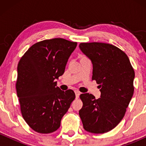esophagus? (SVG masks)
<instances>
[{
  "label": "esophagus",
  "mask_w": 146,
  "mask_h": 146,
  "mask_svg": "<svg viewBox=\"0 0 146 146\" xmlns=\"http://www.w3.org/2000/svg\"><path fill=\"white\" fill-rule=\"evenodd\" d=\"M75 96H76V98L78 99V98H79V96H80V93L78 91V90H75Z\"/></svg>",
  "instance_id": "1"
}]
</instances>
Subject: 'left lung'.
<instances>
[{"label":"left lung","instance_id":"8db88e82","mask_svg":"<svg viewBox=\"0 0 146 146\" xmlns=\"http://www.w3.org/2000/svg\"><path fill=\"white\" fill-rule=\"evenodd\" d=\"M80 49L93 64V77L100 88L95 99L80 95L83 106L79 111L87 132L103 134L115 128L124 117L134 93L135 71L128 57L114 45L101 42L80 43Z\"/></svg>","mask_w":146,"mask_h":146}]
</instances>
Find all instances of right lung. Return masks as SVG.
Wrapping results in <instances>:
<instances>
[{"instance_id": "right-lung-1", "label": "right lung", "mask_w": 146, "mask_h": 146, "mask_svg": "<svg viewBox=\"0 0 146 146\" xmlns=\"http://www.w3.org/2000/svg\"><path fill=\"white\" fill-rule=\"evenodd\" d=\"M76 46L63 38L45 40L32 45L18 62L16 90L22 115L34 131L58 130L75 98L73 90L63 91L56 81Z\"/></svg>"}]
</instances>
